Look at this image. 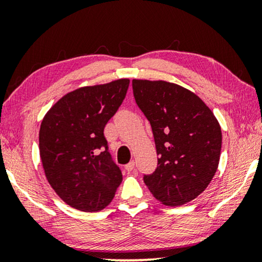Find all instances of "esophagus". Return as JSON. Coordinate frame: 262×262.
<instances>
[{"mask_svg": "<svg viewBox=\"0 0 262 262\" xmlns=\"http://www.w3.org/2000/svg\"><path fill=\"white\" fill-rule=\"evenodd\" d=\"M125 169L127 171H131L135 169V161H131V162H128L127 164H125Z\"/></svg>", "mask_w": 262, "mask_h": 262, "instance_id": "1", "label": "esophagus"}]
</instances>
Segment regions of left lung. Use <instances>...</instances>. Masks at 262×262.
Returning a JSON list of instances; mask_svg holds the SVG:
<instances>
[{
  "mask_svg": "<svg viewBox=\"0 0 262 262\" xmlns=\"http://www.w3.org/2000/svg\"><path fill=\"white\" fill-rule=\"evenodd\" d=\"M134 96L151 125L157 168L144 175L146 187L167 206L191 202L216 174L222 131L199 96L166 81L132 80Z\"/></svg>",
  "mask_w": 262,
  "mask_h": 262,
  "instance_id": "left-lung-1",
  "label": "left lung"
}]
</instances>
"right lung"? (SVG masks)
<instances>
[{
	"label": "right lung",
	"mask_w": 262,
	"mask_h": 262,
	"mask_svg": "<svg viewBox=\"0 0 262 262\" xmlns=\"http://www.w3.org/2000/svg\"><path fill=\"white\" fill-rule=\"evenodd\" d=\"M130 80L78 88L53 105L41 121L39 150L46 179L68 205L96 212L123 181L103 128L123 103Z\"/></svg>",
	"instance_id": "obj_1"
}]
</instances>
